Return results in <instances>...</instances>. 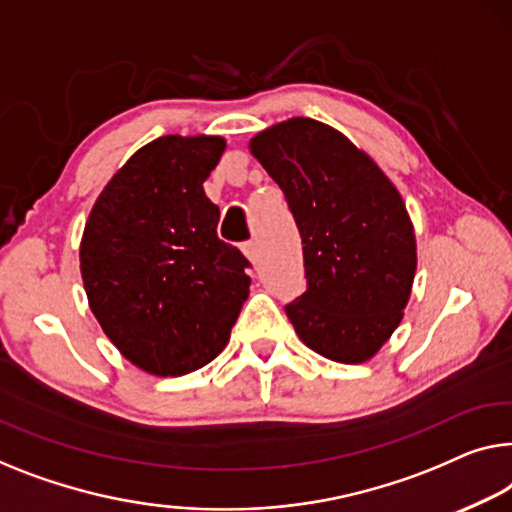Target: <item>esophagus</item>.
Returning a JSON list of instances; mask_svg holds the SVG:
<instances>
[{
    "mask_svg": "<svg viewBox=\"0 0 512 512\" xmlns=\"http://www.w3.org/2000/svg\"><path fill=\"white\" fill-rule=\"evenodd\" d=\"M243 255H246L253 264H257L259 262V243L257 241L243 243Z\"/></svg>",
    "mask_w": 512,
    "mask_h": 512,
    "instance_id": "esophagus-1",
    "label": "esophagus"
}]
</instances>
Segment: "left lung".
I'll list each match as a JSON object with an SVG mask.
<instances>
[{
    "label": "left lung",
    "mask_w": 512,
    "mask_h": 512,
    "mask_svg": "<svg viewBox=\"0 0 512 512\" xmlns=\"http://www.w3.org/2000/svg\"><path fill=\"white\" fill-rule=\"evenodd\" d=\"M285 193L308 287L285 305L312 352L363 363L398 329L416 273V239L375 160L315 119H287L250 142Z\"/></svg>",
    "instance_id": "obj_1"
}]
</instances>
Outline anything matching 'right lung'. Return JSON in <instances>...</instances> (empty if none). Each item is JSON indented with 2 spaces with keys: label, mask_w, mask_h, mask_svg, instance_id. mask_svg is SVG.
Masks as SVG:
<instances>
[{
  "label": "right lung",
  "mask_w": 512,
  "mask_h": 512,
  "mask_svg": "<svg viewBox=\"0 0 512 512\" xmlns=\"http://www.w3.org/2000/svg\"><path fill=\"white\" fill-rule=\"evenodd\" d=\"M223 137L165 135L114 174L89 213L80 271L98 324L137 368L179 377L223 352L250 262L218 239L202 183Z\"/></svg>",
  "instance_id": "1"
}]
</instances>
